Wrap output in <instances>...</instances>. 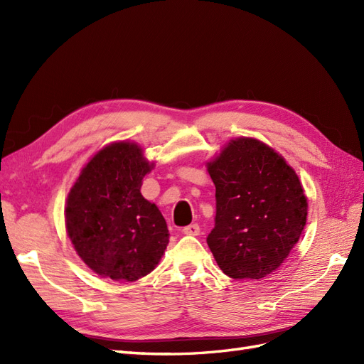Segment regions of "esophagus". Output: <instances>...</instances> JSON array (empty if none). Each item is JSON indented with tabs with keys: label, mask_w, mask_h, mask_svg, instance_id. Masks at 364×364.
Masks as SVG:
<instances>
[{
	"label": "esophagus",
	"mask_w": 364,
	"mask_h": 364,
	"mask_svg": "<svg viewBox=\"0 0 364 364\" xmlns=\"http://www.w3.org/2000/svg\"><path fill=\"white\" fill-rule=\"evenodd\" d=\"M182 232H183L185 235H199L200 226L197 225V223H191V225H188V226H185V228L182 229Z\"/></svg>",
	"instance_id": "1"
}]
</instances>
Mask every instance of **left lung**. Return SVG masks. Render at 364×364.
Wrapping results in <instances>:
<instances>
[{
	"label": "left lung",
	"mask_w": 364,
	"mask_h": 364,
	"mask_svg": "<svg viewBox=\"0 0 364 364\" xmlns=\"http://www.w3.org/2000/svg\"><path fill=\"white\" fill-rule=\"evenodd\" d=\"M215 185V225L206 243L234 279H262L277 270L306 223L302 183L264 142L237 138L208 162Z\"/></svg>",
	"instance_id": "obj_1"
}]
</instances>
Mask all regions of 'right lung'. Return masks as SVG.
Returning a JSON list of instances; mask_svg holds the SVG:
<instances>
[{"mask_svg": "<svg viewBox=\"0 0 364 364\" xmlns=\"http://www.w3.org/2000/svg\"><path fill=\"white\" fill-rule=\"evenodd\" d=\"M153 168L134 142H114L85 165L71 188L65 225L83 262L98 277L132 282L156 267L168 228L141 194Z\"/></svg>", "mask_w": 364, "mask_h": 364, "instance_id": "obj_1", "label": "right lung"}]
</instances>
